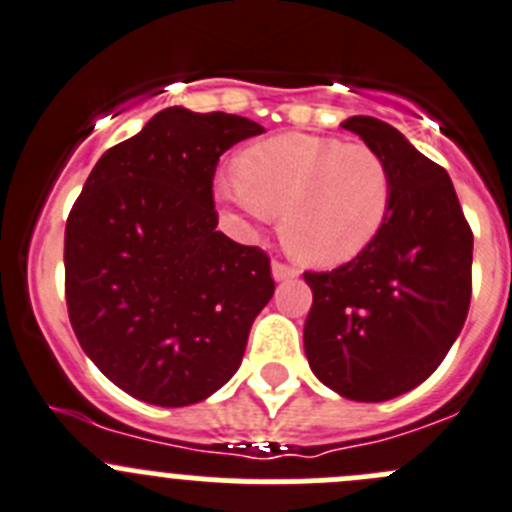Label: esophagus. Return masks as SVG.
Segmentation results:
<instances>
[{
    "instance_id": "34e87169",
    "label": "esophagus",
    "mask_w": 512,
    "mask_h": 512,
    "mask_svg": "<svg viewBox=\"0 0 512 512\" xmlns=\"http://www.w3.org/2000/svg\"><path fill=\"white\" fill-rule=\"evenodd\" d=\"M272 278L278 280H293V278H298V270H295V267H290V265H285V262H272Z\"/></svg>"
}]
</instances>
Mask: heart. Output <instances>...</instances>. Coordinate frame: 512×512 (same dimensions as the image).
Listing matches in <instances>:
<instances>
[{
	"mask_svg": "<svg viewBox=\"0 0 512 512\" xmlns=\"http://www.w3.org/2000/svg\"><path fill=\"white\" fill-rule=\"evenodd\" d=\"M222 202L255 219L280 217V240L305 265L336 267L369 250L394 207V176L379 151L341 138L283 133L237 159Z\"/></svg>",
	"mask_w": 512,
	"mask_h": 512,
	"instance_id": "obj_1",
	"label": "heart"
}]
</instances>
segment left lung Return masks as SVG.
I'll return each instance as SVG.
<instances>
[{"mask_svg":"<svg viewBox=\"0 0 512 512\" xmlns=\"http://www.w3.org/2000/svg\"><path fill=\"white\" fill-rule=\"evenodd\" d=\"M379 151L394 207L374 245L331 272H305L303 343L313 374L353 401L407 394L434 374L465 326L472 229L442 166L371 116L341 123Z\"/></svg>","mask_w":512,"mask_h":512,"instance_id":"1","label":"left lung"}]
</instances>
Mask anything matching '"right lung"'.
<instances>
[{
    "instance_id": "add662e5",
    "label": "right lung",
    "mask_w": 512,
    "mask_h": 512,
    "mask_svg": "<svg viewBox=\"0 0 512 512\" xmlns=\"http://www.w3.org/2000/svg\"><path fill=\"white\" fill-rule=\"evenodd\" d=\"M229 113L166 108L108 148L65 227V300L80 346L118 389L189 407L240 369L275 283L260 247L217 232L219 156L260 136Z\"/></svg>"
}]
</instances>
